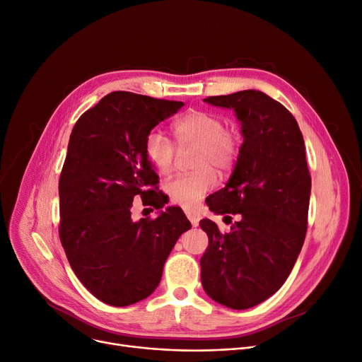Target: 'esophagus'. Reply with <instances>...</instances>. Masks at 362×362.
<instances>
[{
  "label": "esophagus",
  "mask_w": 362,
  "mask_h": 362,
  "mask_svg": "<svg viewBox=\"0 0 362 362\" xmlns=\"http://www.w3.org/2000/svg\"><path fill=\"white\" fill-rule=\"evenodd\" d=\"M185 213H186V217L189 218V221H191V224H192L194 227H197V226L199 224V220H201V216H199V213H197V211H192V210H186Z\"/></svg>",
  "instance_id": "obj_1"
}]
</instances>
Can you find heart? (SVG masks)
<instances>
[{
	"instance_id": "obj_1",
	"label": "heart",
	"mask_w": 362,
	"mask_h": 362,
	"mask_svg": "<svg viewBox=\"0 0 362 362\" xmlns=\"http://www.w3.org/2000/svg\"><path fill=\"white\" fill-rule=\"evenodd\" d=\"M175 144L180 151L195 148L192 173L180 175L165 185L170 199L183 208H194L217 186L216 170L227 173L236 165L242 138L233 129L226 127L224 120L216 112L194 110L171 124ZM144 152L149 163L161 175L175 170L177 150L158 130L146 133Z\"/></svg>"
}]
</instances>
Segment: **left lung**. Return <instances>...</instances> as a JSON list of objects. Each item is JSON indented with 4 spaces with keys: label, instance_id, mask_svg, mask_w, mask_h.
I'll list each match as a JSON object with an SVG mask.
<instances>
[{
    "label": "left lung",
    "instance_id": "1",
    "mask_svg": "<svg viewBox=\"0 0 362 362\" xmlns=\"http://www.w3.org/2000/svg\"><path fill=\"white\" fill-rule=\"evenodd\" d=\"M204 101L235 110L243 144L226 187L206 198L227 224L233 214L238 220L229 232L210 218L199 221L208 236L201 281L216 302L246 310L281 288L305 240L311 194L305 144L291 111L261 90Z\"/></svg>",
    "mask_w": 362,
    "mask_h": 362
}]
</instances>
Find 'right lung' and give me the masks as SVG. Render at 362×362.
Segmentation results:
<instances>
[{
  "instance_id": "add662e5",
  "label": "right lung",
  "mask_w": 362,
  "mask_h": 362,
  "mask_svg": "<svg viewBox=\"0 0 362 362\" xmlns=\"http://www.w3.org/2000/svg\"><path fill=\"white\" fill-rule=\"evenodd\" d=\"M180 101L111 92L76 122L59 182L60 240L83 286L112 307H127L158 286L167 257L191 221L179 206L132 220L136 197L156 210L168 202L144 152L146 133ZM152 210V208H149Z\"/></svg>"
}]
</instances>
